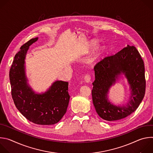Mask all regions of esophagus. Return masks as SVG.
<instances>
[{
  "instance_id": "esophagus-1",
  "label": "esophagus",
  "mask_w": 153,
  "mask_h": 153,
  "mask_svg": "<svg viewBox=\"0 0 153 153\" xmlns=\"http://www.w3.org/2000/svg\"><path fill=\"white\" fill-rule=\"evenodd\" d=\"M91 76H90V75H88V74H86V75L85 76V77H84V80H85V82H86V83H90V82H91Z\"/></svg>"
}]
</instances>
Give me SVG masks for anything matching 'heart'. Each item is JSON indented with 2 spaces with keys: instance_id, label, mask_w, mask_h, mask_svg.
Here are the masks:
<instances>
[{
  "instance_id": "heart-1",
  "label": "heart",
  "mask_w": 153,
  "mask_h": 153,
  "mask_svg": "<svg viewBox=\"0 0 153 153\" xmlns=\"http://www.w3.org/2000/svg\"><path fill=\"white\" fill-rule=\"evenodd\" d=\"M97 44V42L96 41H92L90 43V45L89 46L92 48V47H94ZM103 51H104V49L102 47H98L96 49V50L94 51V52L93 53L91 57L90 58V62H94V61H96V60H97L99 57L103 53Z\"/></svg>"
}]
</instances>
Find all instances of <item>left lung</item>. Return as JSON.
Masks as SVG:
<instances>
[{
  "label": "left lung",
  "mask_w": 153,
  "mask_h": 153,
  "mask_svg": "<svg viewBox=\"0 0 153 153\" xmlns=\"http://www.w3.org/2000/svg\"><path fill=\"white\" fill-rule=\"evenodd\" d=\"M93 102L98 115L108 121L122 119L134 112L142 101L146 81L144 63L137 50L127 45L114 55L108 56L94 67ZM125 74L131 90L130 100L126 106H116L108 100L107 93L119 75Z\"/></svg>",
  "instance_id": "left-lung-1"
}]
</instances>
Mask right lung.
Here are the masks:
<instances>
[{
	"instance_id": "add662e5",
	"label": "right lung",
	"mask_w": 153,
	"mask_h": 153,
	"mask_svg": "<svg viewBox=\"0 0 153 153\" xmlns=\"http://www.w3.org/2000/svg\"><path fill=\"white\" fill-rule=\"evenodd\" d=\"M38 40L31 39L15 55L10 71L11 95L14 103L24 117L38 125L57 123L66 113L70 96L68 82H54L44 93L36 94L27 83L25 59L29 47Z\"/></svg>"
}]
</instances>
